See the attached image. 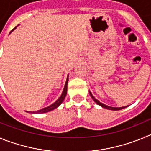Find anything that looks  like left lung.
Masks as SVG:
<instances>
[{
	"label": "left lung",
	"instance_id": "8db88e82",
	"mask_svg": "<svg viewBox=\"0 0 151 151\" xmlns=\"http://www.w3.org/2000/svg\"><path fill=\"white\" fill-rule=\"evenodd\" d=\"M89 94H90L91 97V98L93 99V101H94V102L97 104V105H99V106H101V107L103 108H105V109H106V110H122V109H124V108L127 107L128 106H122V107H113V106H107V105L106 104H104L103 103L100 102L99 101H97V99H96L95 97L93 96V94H91V92L89 91Z\"/></svg>",
	"mask_w": 151,
	"mask_h": 151
}]
</instances>
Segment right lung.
Returning a JSON list of instances; mask_svg holds the SVG:
<instances>
[{
	"label": "right lung",
	"mask_w": 151,
	"mask_h": 151,
	"mask_svg": "<svg viewBox=\"0 0 151 151\" xmlns=\"http://www.w3.org/2000/svg\"><path fill=\"white\" fill-rule=\"evenodd\" d=\"M19 26V25H18ZM17 26H16L14 29H13L12 31H10V33L13 32V30H15L16 29H17ZM68 81H69V75L67 76V78H66V83H65V85H64V88H63V92L62 94H61L60 97L58 98V99L57 100V101H55V102L54 103V104H52L51 105H50V106H47V107H45L43 108V109H41V110H38V111H35V112H32V111H29V113H32V114H41V113H47V112H50V111H52V110H54V109H56V108H57L58 106H60V105L61 104L63 103V101H64V99H65V97H66V94H67V84H68Z\"/></svg>",
	"instance_id": "obj_1"
}]
</instances>
